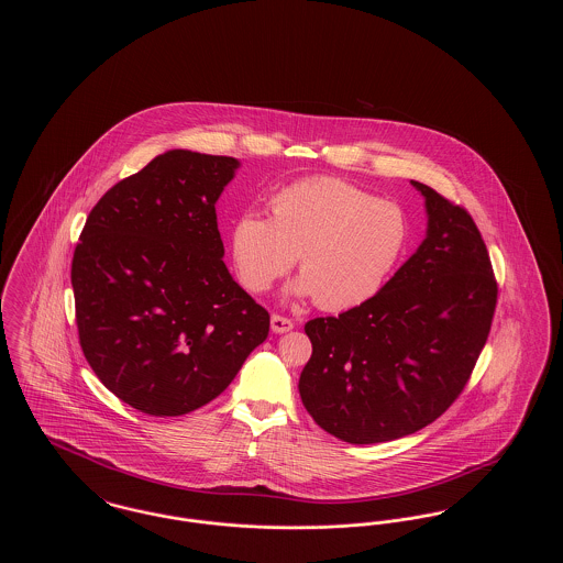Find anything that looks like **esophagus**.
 Wrapping results in <instances>:
<instances>
[{"mask_svg": "<svg viewBox=\"0 0 563 563\" xmlns=\"http://www.w3.org/2000/svg\"><path fill=\"white\" fill-rule=\"evenodd\" d=\"M269 327H272L274 333H287V331L294 329V321L287 319V317H280V314H272Z\"/></svg>", "mask_w": 563, "mask_h": 563, "instance_id": "34e87169", "label": "esophagus"}]
</instances>
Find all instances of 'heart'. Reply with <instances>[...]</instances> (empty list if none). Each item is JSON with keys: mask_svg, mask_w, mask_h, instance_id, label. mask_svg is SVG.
I'll use <instances>...</instances> for the list:
<instances>
[{"mask_svg": "<svg viewBox=\"0 0 563 563\" xmlns=\"http://www.w3.org/2000/svg\"><path fill=\"white\" fill-rule=\"evenodd\" d=\"M269 219L244 213L230 232L242 287L264 294L294 266L295 294L314 295L322 310L342 312L372 299L407 244L401 207L338 177H310L278 189Z\"/></svg>", "mask_w": 563, "mask_h": 563, "instance_id": "heart-1", "label": "heart"}]
</instances>
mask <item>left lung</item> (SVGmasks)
Returning <instances> with one entry per match:
<instances>
[{"instance_id":"8db88e82","label":"left lung","mask_w":563,"mask_h":563,"mask_svg":"<svg viewBox=\"0 0 563 563\" xmlns=\"http://www.w3.org/2000/svg\"><path fill=\"white\" fill-rule=\"evenodd\" d=\"M429 232L397 274L338 317L306 322L299 395L314 422L356 445L429 427L460 397L487 342L498 283L471 213L411 181Z\"/></svg>"}]
</instances>
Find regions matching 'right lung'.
<instances>
[{
    "label": "right lung",
    "instance_id": "1",
    "mask_svg": "<svg viewBox=\"0 0 563 563\" xmlns=\"http://www.w3.org/2000/svg\"><path fill=\"white\" fill-rule=\"evenodd\" d=\"M239 161L170 150L109 188L71 262L81 352L120 401L184 416L219 397L269 331L223 264L214 202Z\"/></svg>",
    "mask_w": 563,
    "mask_h": 563
}]
</instances>
